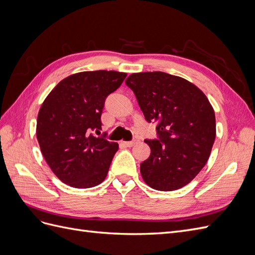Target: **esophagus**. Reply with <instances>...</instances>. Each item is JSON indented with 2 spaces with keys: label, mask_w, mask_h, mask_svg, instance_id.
<instances>
[{
  "label": "esophagus",
  "mask_w": 255,
  "mask_h": 255,
  "mask_svg": "<svg viewBox=\"0 0 255 255\" xmlns=\"http://www.w3.org/2000/svg\"><path fill=\"white\" fill-rule=\"evenodd\" d=\"M137 141L136 140H133V141H123V144H125L126 146H128V148H130V146H133Z\"/></svg>",
  "instance_id": "esophagus-1"
}]
</instances>
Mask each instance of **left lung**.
<instances>
[{"label": "left lung", "instance_id": "1", "mask_svg": "<svg viewBox=\"0 0 255 255\" xmlns=\"http://www.w3.org/2000/svg\"><path fill=\"white\" fill-rule=\"evenodd\" d=\"M126 84L145 120L158 123V139L144 140L151 154L140 164L143 181L160 191L182 188L211 155L216 137L213 106L196 85L165 72L133 73Z\"/></svg>", "mask_w": 255, "mask_h": 255}]
</instances>
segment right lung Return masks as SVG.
<instances>
[{"instance_id": "obj_1", "label": "right lung", "mask_w": 255, "mask_h": 255, "mask_svg": "<svg viewBox=\"0 0 255 255\" xmlns=\"http://www.w3.org/2000/svg\"><path fill=\"white\" fill-rule=\"evenodd\" d=\"M126 78L117 71L79 72L60 81L43 101L37 140L53 173L69 186L90 188L105 180L119 145L90 132L101 129L105 99Z\"/></svg>"}]
</instances>
